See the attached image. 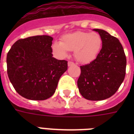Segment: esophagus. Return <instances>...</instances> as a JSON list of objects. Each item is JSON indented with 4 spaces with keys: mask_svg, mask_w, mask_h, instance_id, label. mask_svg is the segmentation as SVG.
Listing matches in <instances>:
<instances>
[{
    "mask_svg": "<svg viewBox=\"0 0 134 134\" xmlns=\"http://www.w3.org/2000/svg\"><path fill=\"white\" fill-rule=\"evenodd\" d=\"M72 65H74V63L73 62H71V61H69L68 62V66L70 67V66H72Z\"/></svg>",
    "mask_w": 134,
    "mask_h": 134,
    "instance_id": "1",
    "label": "esophagus"
}]
</instances>
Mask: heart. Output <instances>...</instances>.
Segmentation results:
<instances>
[{
    "mask_svg": "<svg viewBox=\"0 0 134 134\" xmlns=\"http://www.w3.org/2000/svg\"><path fill=\"white\" fill-rule=\"evenodd\" d=\"M102 47V39L99 33L76 31L63 35L61 42H55L52 50L61 58L67 57L69 51H74L77 62L88 64L97 58Z\"/></svg>",
    "mask_w": 134,
    "mask_h": 134,
    "instance_id": "heart-1",
    "label": "heart"
}]
</instances>
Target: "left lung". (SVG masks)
I'll return each mask as SVG.
<instances>
[{
  "mask_svg": "<svg viewBox=\"0 0 134 134\" xmlns=\"http://www.w3.org/2000/svg\"><path fill=\"white\" fill-rule=\"evenodd\" d=\"M102 39V48L97 58L81 66L77 81L81 94L85 99L99 101L110 97L125 79L127 59L120 41L108 32L94 29Z\"/></svg>",
  "mask_w": 134,
  "mask_h": 134,
  "instance_id": "1",
  "label": "left lung"
}]
</instances>
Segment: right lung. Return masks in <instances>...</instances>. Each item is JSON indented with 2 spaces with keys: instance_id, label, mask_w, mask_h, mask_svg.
Listing matches in <instances>:
<instances>
[{
  "instance_id": "right-lung-1",
  "label": "right lung",
  "mask_w": 134,
  "mask_h": 134,
  "mask_svg": "<svg viewBox=\"0 0 134 134\" xmlns=\"http://www.w3.org/2000/svg\"><path fill=\"white\" fill-rule=\"evenodd\" d=\"M53 37L37 35L16 42L7 55V75L23 97L45 100L54 94L67 61L53 57Z\"/></svg>"
}]
</instances>
